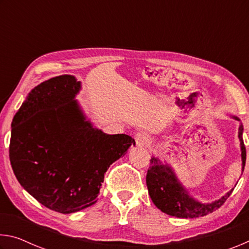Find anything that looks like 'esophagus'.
Instances as JSON below:
<instances>
[{"mask_svg": "<svg viewBox=\"0 0 249 249\" xmlns=\"http://www.w3.org/2000/svg\"><path fill=\"white\" fill-rule=\"evenodd\" d=\"M135 142H136L137 146L140 147H147L150 144V137L147 133H137L135 135Z\"/></svg>", "mask_w": 249, "mask_h": 249, "instance_id": "34e87169", "label": "esophagus"}]
</instances>
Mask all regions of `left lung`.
<instances>
[{
  "label": "left lung",
  "instance_id": "obj_1",
  "mask_svg": "<svg viewBox=\"0 0 249 249\" xmlns=\"http://www.w3.org/2000/svg\"><path fill=\"white\" fill-rule=\"evenodd\" d=\"M234 120L241 122L237 116H231ZM243 124L238 127V138L242 151V171L246 162V148L243 141ZM146 184L151 201L157 208L168 215L180 218H193L205 216L213 211L221 208L223 203L231 196V189L221 199L210 203H202L189 195L187 188L180 182L175 170L168 163H163L158 157L153 156L150 166L147 171Z\"/></svg>",
  "mask_w": 249,
  "mask_h": 249
}]
</instances>
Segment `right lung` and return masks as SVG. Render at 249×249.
I'll return each instance as SVG.
<instances>
[{
    "label": "right lung",
    "instance_id": "1",
    "mask_svg": "<svg viewBox=\"0 0 249 249\" xmlns=\"http://www.w3.org/2000/svg\"><path fill=\"white\" fill-rule=\"evenodd\" d=\"M81 82L64 74L34 88L12 122L10 160L29 195L70 214L93 205L104 174L135 141L108 135L88 120L75 96Z\"/></svg>",
    "mask_w": 249,
    "mask_h": 249
}]
</instances>
